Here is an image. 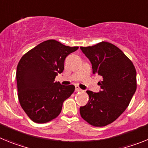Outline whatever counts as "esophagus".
I'll return each instance as SVG.
<instances>
[{"mask_svg":"<svg viewBox=\"0 0 148 148\" xmlns=\"http://www.w3.org/2000/svg\"><path fill=\"white\" fill-rule=\"evenodd\" d=\"M75 91H76V92H80V91H82V90L79 88L78 86H75Z\"/></svg>","mask_w":148,"mask_h":148,"instance_id":"esophagus-1","label":"esophagus"}]
</instances>
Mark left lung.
Wrapping results in <instances>:
<instances>
[{
	"label": "left lung",
	"mask_w": 148,
	"mask_h": 148,
	"mask_svg": "<svg viewBox=\"0 0 148 148\" xmlns=\"http://www.w3.org/2000/svg\"><path fill=\"white\" fill-rule=\"evenodd\" d=\"M90 60L93 74L102 76L101 90H87L89 101L80 108L81 116L95 127L109 125L126 110L136 90V71L132 61L113 44L101 42L80 47Z\"/></svg>",
	"instance_id": "8db88e82"
}]
</instances>
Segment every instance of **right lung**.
Masks as SVG:
<instances>
[{"instance_id": "right-lung-1", "label": "right lung", "mask_w": 148, "mask_h": 148, "mask_svg": "<svg viewBox=\"0 0 148 148\" xmlns=\"http://www.w3.org/2000/svg\"><path fill=\"white\" fill-rule=\"evenodd\" d=\"M78 49L47 40L21 58L16 72L18 99L34 122L41 124L56 118L64 101L74 92V85H61L54 81L64 69L66 56Z\"/></svg>"}]
</instances>
